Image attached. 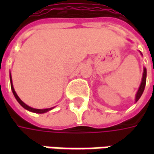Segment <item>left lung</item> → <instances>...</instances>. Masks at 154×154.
<instances>
[{
	"mask_svg": "<svg viewBox=\"0 0 154 154\" xmlns=\"http://www.w3.org/2000/svg\"><path fill=\"white\" fill-rule=\"evenodd\" d=\"M140 54H141V52H140ZM141 55H143V54H141ZM146 77H147V69H146V67H143L142 81H141V83H140V86H139V90H138L137 93H136L135 102H137V101L139 100V98L141 97L143 92V91H144V88H145L146 85Z\"/></svg>",
	"mask_w": 154,
	"mask_h": 154,
	"instance_id": "left-lung-1",
	"label": "left lung"
}]
</instances>
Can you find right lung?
I'll return each mask as SVG.
<instances>
[{
    "label": "right lung",
    "instance_id": "right-lung-1",
    "mask_svg": "<svg viewBox=\"0 0 154 154\" xmlns=\"http://www.w3.org/2000/svg\"><path fill=\"white\" fill-rule=\"evenodd\" d=\"M10 80H11V90H12V92L14 94V96H15V99L17 100L20 105L22 107H24L25 110H29V111H31V112H34V113H37V114H43V113H46L48 111H49L51 110L52 109H54V107H52V108H48V109H35V108H32V107L29 106H27L26 104L24 103L21 100H20V98L18 97V95L16 94L15 92V89H14V87H13V83H12V77H11V74L10 72Z\"/></svg>",
    "mask_w": 154,
    "mask_h": 154
}]
</instances>
